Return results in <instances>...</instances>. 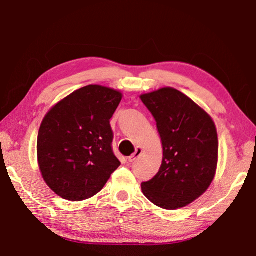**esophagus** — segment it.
<instances>
[{"instance_id": "obj_1", "label": "esophagus", "mask_w": 256, "mask_h": 256, "mask_svg": "<svg viewBox=\"0 0 256 256\" xmlns=\"http://www.w3.org/2000/svg\"><path fill=\"white\" fill-rule=\"evenodd\" d=\"M141 152H142V150L141 149H138V148H136V152H134L132 156H130V157L128 158V162H133L134 160L136 159H138V157H140V154H141Z\"/></svg>"}]
</instances>
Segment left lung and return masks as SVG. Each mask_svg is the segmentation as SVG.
<instances>
[{
	"label": "left lung",
	"instance_id": "8db88e82",
	"mask_svg": "<svg viewBox=\"0 0 256 256\" xmlns=\"http://www.w3.org/2000/svg\"><path fill=\"white\" fill-rule=\"evenodd\" d=\"M162 144V162L154 178L141 184L148 200L175 210L200 198L209 188L218 162L214 120L192 99L174 88L142 94Z\"/></svg>",
	"mask_w": 256,
	"mask_h": 256
}]
</instances>
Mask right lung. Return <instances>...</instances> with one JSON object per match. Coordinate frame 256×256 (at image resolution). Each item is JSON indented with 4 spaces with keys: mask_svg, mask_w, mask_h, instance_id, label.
Returning <instances> with one entry per match:
<instances>
[{
    "mask_svg": "<svg viewBox=\"0 0 256 256\" xmlns=\"http://www.w3.org/2000/svg\"><path fill=\"white\" fill-rule=\"evenodd\" d=\"M120 100L122 94L116 90L90 84L46 114L38 132V164L58 196L82 201L96 196L120 167L110 120Z\"/></svg>",
    "mask_w": 256,
    "mask_h": 256,
    "instance_id": "1",
    "label": "right lung"
}]
</instances>
